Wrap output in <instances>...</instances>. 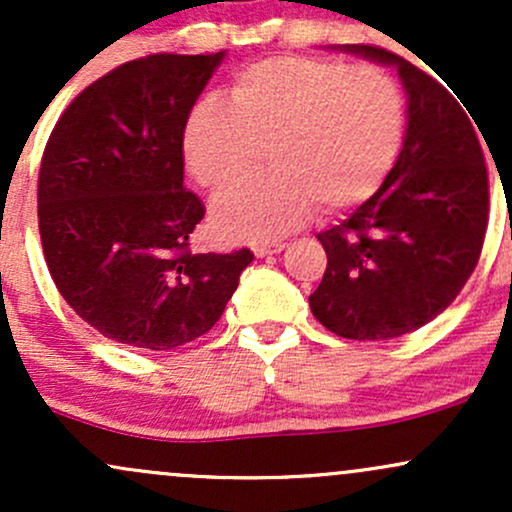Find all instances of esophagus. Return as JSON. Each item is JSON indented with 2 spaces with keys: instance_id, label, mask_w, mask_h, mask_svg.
<instances>
[{
  "instance_id": "34e87169",
  "label": "esophagus",
  "mask_w": 512,
  "mask_h": 512,
  "mask_svg": "<svg viewBox=\"0 0 512 512\" xmlns=\"http://www.w3.org/2000/svg\"><path fill=\"white\" fill-rule=\"evenodd\" d=\"M284 248H286L284 243H260L252 248V252H255L257 257H269V255H279Z\"/></svg>"
}]
</instances>
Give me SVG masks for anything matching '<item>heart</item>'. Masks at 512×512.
Masks as SVG:
<instances>
[{
  "instance_id": "obj_1",
  "label": "heart",
  "mask_w": 512,
  "mask_h": 512,
  "mask_svg": "<svg viewBox=\"0 0 512 512\" xmlns=\"http://www.w3.org/2000/svg\"><path fill=\"white\" fill-rule=\"evenodd\" d=\"M407 103L390 74L315 57H267L243 67L185 122L182 154L199 185L221 192L269 146L267 175L240 182L214 207L231 240L264 243L313 216L317 202L349 209L383 185L402 151Z\"/></svg>"
}]
</instances>
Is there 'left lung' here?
Wrapping results in <instances>:
<instances>
[{
	"mask_svg": "<svg viewBox=\"0 0 512 512\" xmlns=\"http://www.w3.org/2000/svg\"><path fill=\"white\" fill-rule=\"evenodd\" d=\"M332 50L397 69L407 129L378 192L339 226L317 233L327 269L308 298L310 310L344 339L402 337L443 313L477 267L489 221L477 122L436 79L392 52Z\"/></svg>",
	"mask_w": 512,
	"mask_h": 512,
	"instance_id": "8db88e82",
	"label": "left lung"
}]
</instances>
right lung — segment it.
Returning a JSON list of instances; mask_svg holds the SVG:
<instances>
[{
  "instance_id": "obj_1",
  "label": "right lung",
  "mask_w": 512,
  "mask_h": 512,
  "mask_svg": "<svg viewBox=\"0 0 512 512\" xmlns=\"http://www.w3.org/2000/svg\"><path fill=\"white\" fill-rule=\"evenodd\" d=\"M226 57L151 55L74 98L38 178L48 269L81 320L115 342L168 351L202 337L255 260L187 250L204 204L182 187V132Z\"/></svg>"
}]
</instances>
